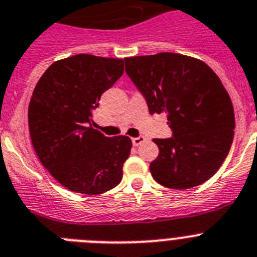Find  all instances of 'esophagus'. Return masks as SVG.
I'll list each match as a JSON object with an SVG mask.
<instances>
[{
    "instance_id": "esophagus-1",
    "label": "esophagus",
    "mask_w": 257,
    "mask_h": 257,
    "mask_svg": "<svg viewBox=\"0 0 257 257\" xmlns=\"http://www.w3.org/2000/svg\"><path fill=\"white\" fill-rule=\"evenodd\" d=\"M142 142H145V137H135V138H132V144H133V146H140V145H141Z\"/></svg>"
}]
</instances>
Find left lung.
I'll return each mask as SVG.
<instances>
[{"mask_svg":"<svg viewBox=\"0 0 257 257\" xmlns=\"http://www.w3.org/2000/svg\"><path fill=\"white\" fill-rule=\"evenodd\" d=\"M125 72L144 94L150 113H167L171 138H155L150 164L163 186L186 190L215 175L234 137L231 99L204 62L177 53L124 58Z\"/></svg>","mask_w":257,"mask_h":257,"instance_id":"1","label":"left lung"}]
</instances>
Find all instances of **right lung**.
<instances>
[{"instance_id": "obj_1", "label": "right lung", "mask_w": 257, "mask_h": 257, "mask_svg": "<svg viewBox=\"0 0 257 257\" xmlns=\"http://www.w3.org/2000/svg\"><path fill=\"white\" fill-rule=\"evenodd\" d=\"M122 72V59L77 54L54 62L35 86L28 107L33 149L68 190L98 195L121 181L131 138L106 137L90 121L103 91Z\"/></svg>"}]
</instances>
